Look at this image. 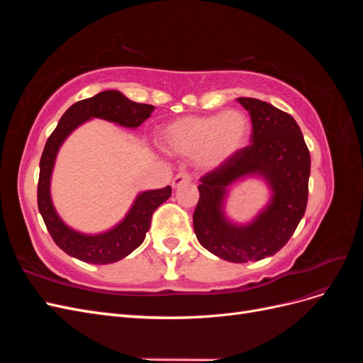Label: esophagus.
Segmentation results:
<instances>
[{"label": "esophagus", "instance_id": "34e87169", "mask_svg": "<svg viewBox=\"0 0 363 363\" xmlns=\"http://www.w3.org/2000/svg\"><path fill=\"white\" fill-rule=\"evenodd\" d=\"M188 183H191V177L188 174H184V172H180V174H177L174 177V180H172V188H180L182 184H188Z\"/></svg>", "mask_w": 363, "mask_h": 363}]
</instances>
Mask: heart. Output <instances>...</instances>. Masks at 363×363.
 I'll use <instances>...</instances> for the list:
<instances>
[{"label":"heart","instance_id":"obj_1","mask_svg":"<svg viewBox=\"0 0 363 363\" xmlns=\"http://www.w3.org/2000/svg\"><path fill=\"white\" fill-rule=\"evenodd\" d=\"M251 135L250 119L239 111L215 115H188L162 130L163 150L174 156L194 157L200 169H216L242 151Z\"/></svg>","mask_w":363,"mask_h":363}]
</instances>
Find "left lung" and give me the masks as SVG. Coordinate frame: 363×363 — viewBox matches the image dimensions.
<instances>
[{"instance_id": "left-lung-1", "label": "left lung", "mask_w": 363, "mask_h": 363, "mask_svg": "<svg viewBox=\"0 0 363 363\" xmlns=\"http://www.w3.org/2000/svg\"><path fill=\"white\" fill-rule=\"evenodd\" d=\"M250 113V142L232 160L200 179V200L194 212L199 242L219 259L233 263L271 257L286 245L306 212L311 155L296 121L256 98H238ZM260 178L270 200L248 223L225 213L229 188L240 179Z\"/></svg>"}]
</instances>
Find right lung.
<instances>
[{
  "instance_id": "1",
  "label": "right lung",
  "mask_w": 363,
  "mask_h": 363,
  "mask_svg": "<svg viewBox=\"0 0 363 363\" xmlns=\"http://www.w3.org/2000/svg\"><path fill=\"white\" fill-rule=\"evenodd\" d=\"M152 112L155 106L131 101L119 91H104L72 104L48 138L39 163L38 207L54 242L71 257L95 265H106L127 257L144 242L152 213L169 199L172 191L171 186H167L162 189L140 192L125 216L112 228L95 235L79 232L63 221L51 199V177L60 147L75 128L94 118L135 130Z\"/></svg>"
}]
</instances>
